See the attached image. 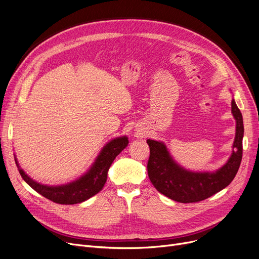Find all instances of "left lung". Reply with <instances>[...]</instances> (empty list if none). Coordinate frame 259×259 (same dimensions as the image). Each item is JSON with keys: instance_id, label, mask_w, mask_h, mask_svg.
<instances>
[{"instance_id": "8db88e82", "label": "left lung", "mask_w": 259, "mask_h": 259, "mask_svg": "<svg viewBox=\"0 0 259 259\" xmlns=\"http://www.w3.org/2000/svg\"><path fill=\"white\" fill-rule=\"evenodd\" d=\"M232 113L236 119L234 151L227 164L213 173L187 171L175 164L164 144L153 140L147 141L150 147L148 176L158 192L179 202H197L220 192L231 184L241 162L243 137L242 115L234 100Z\"/></svg>"}]
</instances>
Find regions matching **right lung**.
Instances as JSON below:
<instances>
[{"instance_id": "obj_1", "label": "right lung", "mask_w": 259, "mask_h": 259, "mask_svg": "<svg viewBox=\"0 0 259 259\" xmlns=\"http://www.w3.org/2000/svg\"><path fill=\"white\" fill-rule=\"evenodd\" d=\"M128 139L126 137H122L114 139L107 144L103 148L102 152L98 156L89 172L81 176L76 182L65 186L48 187L37 184L36 182L32 181L28 175L25 174L22 169H20L17 158L16 164L19 167V171L23 180L33 190H35L37 193L53 202L61 203V205H74V203H78L90 198L101 191L107 181V173L112 161L128 146Z\"/></svg>"}]
</instances>
